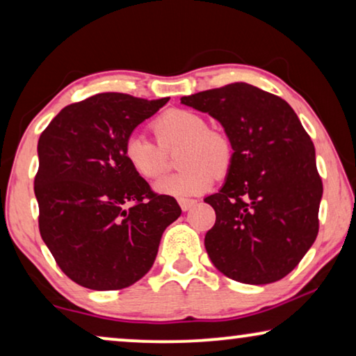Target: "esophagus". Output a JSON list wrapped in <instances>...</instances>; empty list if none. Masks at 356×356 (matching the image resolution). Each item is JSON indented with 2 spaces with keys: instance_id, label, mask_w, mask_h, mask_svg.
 I'll return each mask as SVG.
<instances>
[{
  "instance_id": "esophagus-1",
  "label": "esophagus",
  "mask_w": 356,
  "mask_h": 356,
  "mask_svg": "<svg viewBox=\"0 0 356 356\" xmlns=\"http://www.w3.org/2000/svg\"><path fill=\"white\" fill-rule=\"evenodd\" d=\"M178 204H179V207H181V211L186 212V211H189V209H191L193 206H196L197 201H196V199L179 197V199H178Z\"/></svg>"
}]
</instances>
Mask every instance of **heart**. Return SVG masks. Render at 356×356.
<instances>
[{"mask_svg":"<svg viewBox=\"0 0 356 356\" xmlns=\"http://www.w3.org/2000/svg\"><path fill=\"white\" fill-rule=\"evenodd\" d=\"M159 143L143 133H131L124 140V159L145 179L159 178L167 170L165 150L177 144L184 147L178 163L181 172L155 183V191L167 196H197L212 186L216 173L220 177L230 168L232 143L227 136L211 131L207 121L189 110H170L154 121Z\"/></svg>","mask_w":356,"mask_h":356,"instance_id":"heart-1","label":"heart"}]
</instances>
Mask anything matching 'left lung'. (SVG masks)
Returning a JSON list of instances; mask_svg holds the SVG:
<instances>
[{"instance_id": "1", "label": "left lung", "mask_w": 356, "mask_h": 356, "mask_svg": "<svg viewBox=\"0 0 356 356\" xmlns=\"http://www.w3.org/2000/svg\"><path fill=\"white\" fill-rule=\"evenodd\" d=\"M217 120L232 143L223 186L204 202L216 225L204 245L230 279L272 284L298 266L318 236L323 181L316 152L293 108L246 82L181 97Z\"/></svg>"}]
</instances>
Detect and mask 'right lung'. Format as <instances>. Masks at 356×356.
I'll use <instances>...</instances> for the list:
<instances>
[{
    "mask_svg": "<svg viewBox=\"0 0 356 356\" xmlns=\"http://www.w3.org/2000/svg\"><path fill=\"white\" fill-rule=\"evenodd\" d=\"M167 102L97 94L65 106L40 134L33 191L42 240L86 289L120 290L143 279L165 228L181 216L124 159L126 138Z\"/></svg>",
    "mask_w": 356,
    "mask_h": 356,
    "instance_id": "1",
    "label": "right lung"
}]
</instances>
